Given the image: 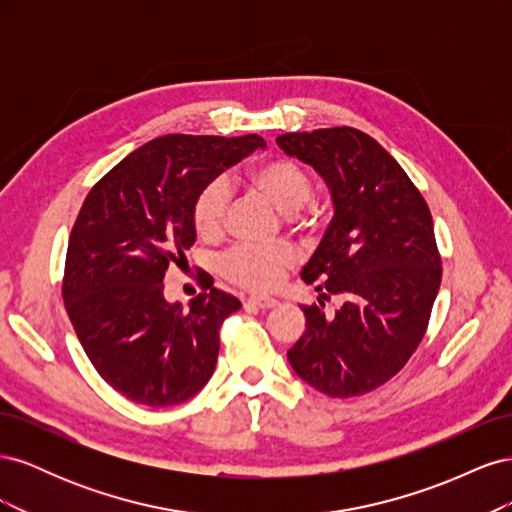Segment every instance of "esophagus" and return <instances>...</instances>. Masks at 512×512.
<instances>
[{"label": "esophagus", "mask_w": 512, "mask_h": 512, "mask_svg": "<svg viewBox=\"0 0 512 512\" xmlns=\"http://www.w3.org/2000/svg\"><path fill=\"white\" fill-rule=\"evenodd\" d=\"M275 305H277V299L265 297V294H252V297L245 299V307L247 309H250V307H254V309H271Z\"/></svg>", "instance_id": "obj_1"}]
</instances>
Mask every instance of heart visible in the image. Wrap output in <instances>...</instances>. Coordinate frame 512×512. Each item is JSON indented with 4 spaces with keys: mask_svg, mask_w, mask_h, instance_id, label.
Wrapping results in <instances>:
<instances>
[{
    "mask_svg": "<svg viewBox=\"0 0 512 512\" xmlns=\"http://www.w3.org/2000/svg\"><path fill=\"white\" fill-rule=\"evenodd\" d=\"M250 179L265 190L284 211L299 209L312 196V179L305 168L288 158H273L258 164ZM228 183L213 179L200 190L194 203V226L203 239H215L224 230L228 211ZM292 265V252L282 245L239 243L222 258L228 280L250 290H271L280 286Z\"/></svg>",
    "mask_w": 512,
    "mask_h": 512,
    "instance_id": "heart-1",
    "label": "heart"
}]
</instances>
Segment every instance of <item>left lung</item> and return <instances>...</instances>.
I'll use <instances>...</instances> for the list:
<instances>
[{
  "instance_id": "8db88e82",
  "label": "left lung",
  "mask_w": 512,
  "mask_h": 512,
  "mask_svg": "<svg viewBox=\"0 0 512 512\" xmlns=\"http://www.w3.org/2000/svg\"><path fill=\"white\" fill-rule=\"evenodd\" d=\"M288 156L329 185L333 220L301 271L340 307L301 305L305 331L288 350L297 376L329 397H359L389 382L427 331L442 260L423 194L374 138L354 128L277 136Z\"/></svg>"
}]
</instances>
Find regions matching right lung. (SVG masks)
<instances>
[{
    "label": "right lung",
    "mask_w": 512,
    "mask_h": 512,
    "mask_svg": "<svg viewBox=\"0 0 512 512\" xmlns=\"http://www.w3.org/2000/svg\"><path fill=\"white\" fill-rule=\"evenodd\" d=\"M258 147V134H166L123 158L85 198L61 294L91 365L136 404H183L213 376L220 327L241 301L207 286L190 307L168 303L164 275L196 241L200 190Z\"/></svg>",
    "instance_id": "add662e5"
}]
</instances>
